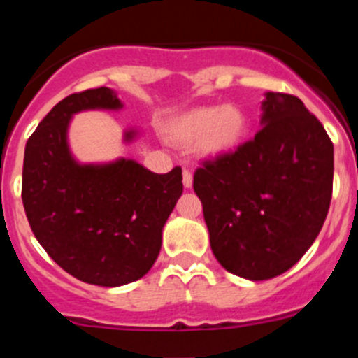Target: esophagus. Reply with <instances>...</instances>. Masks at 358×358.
<instances>
[{"instance_id":"1","label":"esophagus","mask_w":358,"mask_h":358,"mask_svg":"<svg viewBox=\"0 0 358 358\" xmlns=\"http://www.w3.org/2000/svg\"><path fill=\"white\" fill-rule=\"evenodd\" d=\"M182 185H185V188H192V185H194V176L189 170L182 172Z\"/></svg>"}]
</instances>
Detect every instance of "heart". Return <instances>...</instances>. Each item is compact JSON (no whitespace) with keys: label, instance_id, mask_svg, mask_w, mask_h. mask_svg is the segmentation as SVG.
I'll return each mask as SVG.
<instances>
[{"label":"heart","instance_id":"heart-1","mask_svg":"<svg viewBox=\"0 0 358 358\" xmlns=\"http://www.w3.org/2000/svg\"><path fill=\"white\" fill-rule=\"evenodd\" d=\"M248 129V120L240 107L233 103L206 106L188 110L170 125V140L179 145L197 143L204 157H222L231 154Z\"/></svg>","mask_w":358,"mask_h":358}]
</instances>
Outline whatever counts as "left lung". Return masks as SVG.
<instances>
[{"mask_svg": "<svg viewBox=\"0 0 358 358\" xmlns=\"http://www.w3.org/2000/svg\"><path fill=\"white\" fill-rule=\"evenodd\" d=\"M262 129L195 170L211 251L251 281L289 271L317 238L334 186V143L297 96L265 93Z\"/></svg>", "mask_w": 358, "mask_h": 358, "instance_id": "left-lung-1", "label": "left lung"}]
</instances>
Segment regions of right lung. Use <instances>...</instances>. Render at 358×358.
<instances>
[{
    "instance_id": "right-lung-1",
    "label": "right lung",
    "mask_w": 358,
    "mask_h": 358,
    "mask_svg": "<svg viewBox=\"0 0 358 358\" xmlns=\"http://www.w3.org/2000/svg\"><path fill=\"white\" fill-rule=\"evenodd\" d=\"M109 87L66 96L28 138L23 206L37 242L57 265L84 283L120 287L148 273L161 251L163 226L182 194V170L154 173L134 159L82 164L68 143L71 116L118 110ZM138 131H125L132 141Z\"/></svg>"
}]
</instances>
